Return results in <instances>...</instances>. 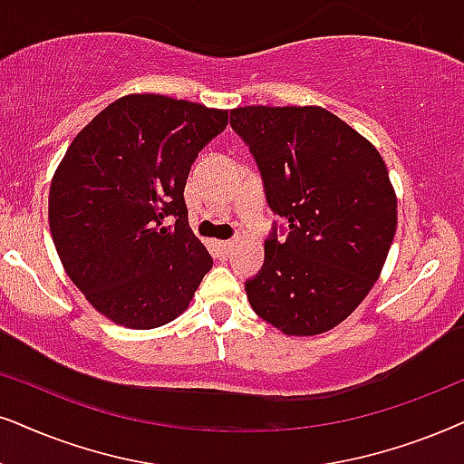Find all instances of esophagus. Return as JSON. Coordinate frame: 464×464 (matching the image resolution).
Listing matches in <instances>:
<instances>
[{
    "label": "esophagus",
    "mask_w": 464,
    "mask_h": 464,
    "mask_svg": "<svg viewBox=\"0 0 464 464\" xmlns=\"http://www.w3.org/2000/svg\"><path fill=\"white\" fill-rule=\"evenodd\" d=\"M233 246H236V242H231V239H227V242H216V250H218L220 256H228L231 255Z\"/></svg>",
    "instance_id": "obj_1"
}]
</instances>
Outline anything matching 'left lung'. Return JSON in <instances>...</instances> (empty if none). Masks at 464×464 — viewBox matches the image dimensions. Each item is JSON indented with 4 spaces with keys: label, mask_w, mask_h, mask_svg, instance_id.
<instances>
[{
    "label": "left lung",
    "mask_w": 464,
    "mask_h": 464,
    "mask_svg": "<svg viewBox=\"0 0 464 464\" xmlns=\"http://www.w3.org/2000/svg\"><path fill=\"white\" fill-rule=\"evenodd\" d=\"M231 128L259 167L269 209L285 218L246 280L250 306L289 336L332 330L372 289L394 239L383 158L321 107H242Z\"/></svg>",
    "instance_id": "8db88e82"
}]
</instances>
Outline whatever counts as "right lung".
<instances>
[{
    "label": "right lung",
    "mask_w": 464,
    "mask_h": 464,
    "mask_svg": "<svg viewBox=\"0 0 464 464\" xmlns=\"http://www.w3.org/2000/svg\"><path fill=\"white\" fill-rule=\"evenodd\" d=\"M227 124V111L132 93L70 143L51 184L53 244L70 280L113 324H169L212 269L188 227L184 188L198 151Z\"/></svg>",
    "instance_id": "1"
}]
</instances>
